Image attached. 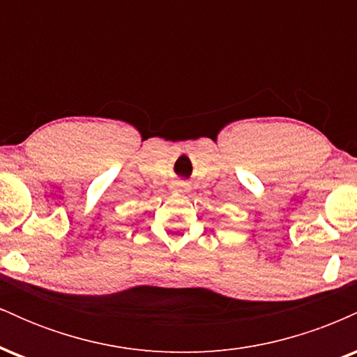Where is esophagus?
I'll return each instance as SVG.
<instances>
[{
	"label": "esophagus",
	"mask_w": 357,
	"mask_h": 357,
	"mask_svg": "<svg viewBox=\"0 0 357 357\" xmlns=\"http://www.w3.org/2000/svg\"><path fill=\"white\" fill-rule=\"evenodd\" d=\"M173 191L176 192H183V195H186V192H190V184L184 183V181H178L173 184Z\"/></svg>",
	"instance_id": "obj_1"
}]
</instances>
